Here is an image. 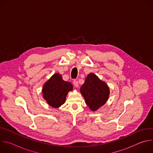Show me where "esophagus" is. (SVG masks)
I'll return each mask as SVG.
<instances>
[{
	"label": "esophagus",
	"instance_id": "34e87169",
	"mask_svg": "<svg viewBox=\"0 0 153 153\" xmlns=\"http://www.w3.org/2000/svg\"><path fill=\"white\" fill-rule=\"evenodd\" d=\"M73 83H74V86H75L76 87H77L78 85H79V83H78L77 80H74V81H73Z\"/></svg>",
	"mask_w": 153,
	"mask_h": 153
}]
</instances>
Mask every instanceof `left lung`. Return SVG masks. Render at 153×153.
<instances>
[{"mask_svg":"<svg viewBox=\"0 0 153 153\" xmlns=\"http://www.w3.org/2000/svg\"><path fill=\"white\" fill-rule=\"evenodd\" d=\"M86 105L92 111H96L107 101L110 88L94 73L89 74L80 89Z\"/></svg>","mask_w":153,"mask_h":153,"instance_id":"left-lung-1","label":"left lung"}]
</instances>
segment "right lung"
I'll return each instance as SVG.
<instances>
[{
  "instance_id": "add662e5",
  "label": "right lung",
  "mask_w": 153,
  "mask_h": 153,
  "mask_svg": "<svg viewBox=\"0 0 153 153\" xmlns=\"http://www.w3.org/2000/svg\"><path fill=\"white\" fill-rule=\"evenodd\" d=\"M73 88L70 82L64 81L60 74L56 73L43 85V97L50 106L59 108L65 102L68 93L72 91Z\"/></svg>"
}]
</instances>
